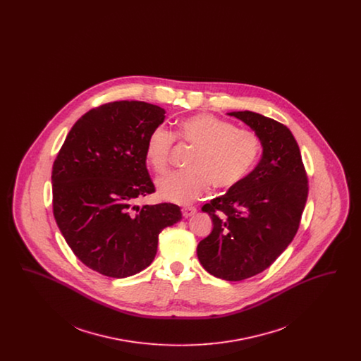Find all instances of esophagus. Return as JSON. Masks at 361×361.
I'll list each match as a JSON object with an SVG mask.
<instances>
[{"instance_id":"1","label":"esophagus","mask_w":361,"mask_h":361,"mask_svg":"<svg viewBox=\"0 0 361 361\" xmlns=\"http://www.w3.org/2000/svg\"><path fill=\"white\" fill-rule=\"evenodd\" d=\"M195 214H196V208L195 207H184L183 208V216L184 218H189V216H192Z\"/></svg>"}]
</instances>
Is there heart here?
Segmentation results:
<instances>
[{
    "label": "heart",
    "instance_id": "b5f03b06",
    "mask_svg": "<svg viewBox=\"0 0 361 361\" xmlns=\"http://www.w3.org/2000/svg\"><path fill=\"white\" fill-rule=\"evenodd\" d=\"M177 137L195 147L189 171L173 172L157 181L158 196L174 203H190L200 197L209 184L230 189L253 169L259 154V139L250 130L235 128L214 115L197 114L178 123ZM174 135L165 127H157L146 142L147 164L157 173L169 168Z\"/></svg>",
    "mask_w": 361,
    "mask_h": 361
}]
</instances>
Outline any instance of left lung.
<instances>
[{"instance_id": "8db88e82", "label": "left lung", "mask_w": 361, "mask_h": 361, "mask_svg": "<svg viewBox=\"0 0 361 361\" xmlns=\"http://www.w3.org/2000/svg\"><path fill=\"white\" fill-rule=\"evenodd\" d=\"M257 135L262 155L238 185L202 208L211 234L197 245L208 274L240 281L269 268L293 240L309 185L299 146L281 123L252 111L228 112Z\"/></svg>"}]
</instances>
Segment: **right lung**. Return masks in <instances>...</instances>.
Here are the masks:
<instances>
[{
	"instance_id": "add662e5",
	"label": "right lung",
	"mask_w": 361,
	"mask_h": 361,
	"mask_svg": "<svg viewBox=\"0 0 361 361\" xmlns=\"http://www.w3.org/2000/svg\"><path fill=\"white\" fill-rule=\"evenodd\" d=\"M164 121L165 109L153 104H104L75 121L54 161V218L73 253L102 275L147 268L159 233L183 218L172 203L134 204L155 190L145 149Z\"/></svg>"
}]
</instances>
